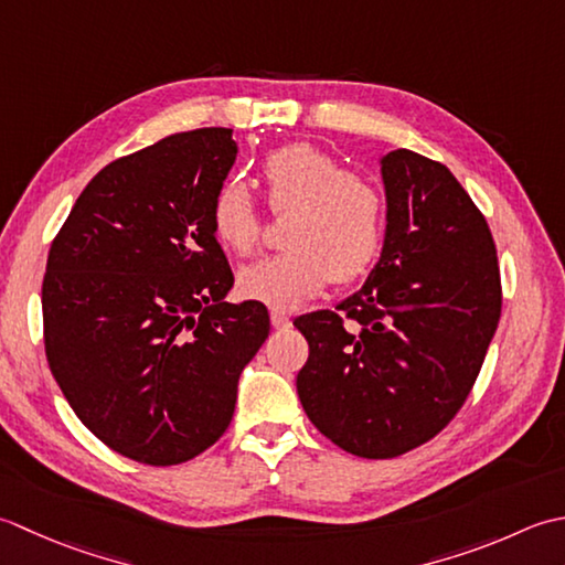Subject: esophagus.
Masks as SVG:
<instances>
[{
  "label": "esophagus",
  "instance_id": "esophagus-1",
  "mask_svg": "<svg viewBox=\"0 0 565 565\" xmlns=\"http://www.w3.org/2000/svg\"><path fill=\"white\" fill-rule=\"evenodd\" d=\"M270 324L275 329H287V327L292 324V321H290V317H287L285 312H280V309H273V312H270Z\"/></svg>",
  "mask_w": 565,
  "mask_h": 565
}]
</instances>
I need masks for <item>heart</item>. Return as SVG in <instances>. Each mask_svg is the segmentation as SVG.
<instances>
[{
  "label": "heart",
  "mask_w": 565,
  "mask_h": 565,
  "mask_svg": "<svg viewBox=\"0 0 565 565\" xmlns=\"http://www.w3.org/2000/svg\"><path fill=\"white\" fill-rule=\"evenodd\" d=\"M258 178L270 212H290L285 250L248 263L238 292L268 307L290 309L324 290L329 280L359 278L377 256L385 226L383 192L371 178L343 170L309 143H290L263 158ZM218 244L246 256L258 246L263 218L238 182H224L212 202Z\"/></svg>",
  "instance_id": "obj_1"
}]
</instances>
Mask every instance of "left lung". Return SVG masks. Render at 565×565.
<instances>
[{"mask_svg":"<svg viewBox=\"0 0 565 565\" xmlns=\"http://www.w3.org/2000/svg\"><path fill=\"white\" fill-rule=\"evenodd\" d=\"M380 172L387 226L375 268L337 312L295 319L309 343L299 402L361 458L407 454L456 417L502 309L490 226L454 172L407 148L380 158Z\"/></svg>","mask_w":565,"mask_h":565,"instance_id":"obj_1","label":"left lung"}]
</instances>
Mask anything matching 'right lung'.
I'll list each match as a JSON object with an SVG mask.
<instances>
[{"label":"right lung","instance_id":"1","mask_svg":"<svg viewBox=\"0 0 565 565\" xmlns=\"http://www.w3.org/2000/svg\"><path fill=\"white\" fill-rule=\"evenodd\" d=\"M232 129H194L114 160L51 244L41 305L55 383L111 451L175 466L228 427L244 365L270 333L234 285L212 202L236 160Z\"/></svg>","mask_w":565,"mask_h":565}]
</instances>
